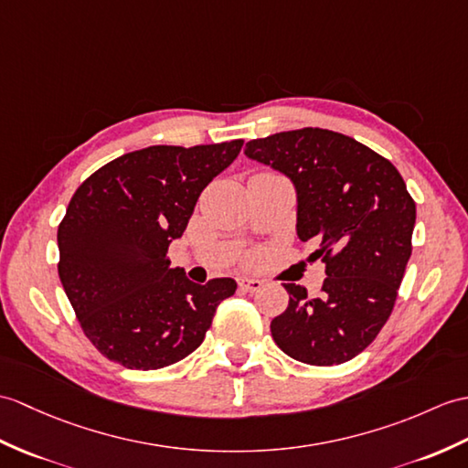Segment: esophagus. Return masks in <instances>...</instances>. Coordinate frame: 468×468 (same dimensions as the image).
<instances>
[{
  "instance_id": "obj_1",
  "label": "esophagus",
  "mask_w": 468,
  "mask_h": 468,
  "mask_svg": "<svg viewBox=\"0 0 468 468\" xmlns=\"http://www.w3.org/2000/svg\"><path fill=\"white\" fill-rule=\"evenodd\" d=\"M239 287H241L247 292H255V291L263 287V281L253 279V277H243V279H239Z\"/></svg>"
}]
</instances>
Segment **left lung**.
<instances>
[{
    "label": "left lung",
    "instance_id": "8db88e82",
    "mask_svg": "<svg viewBox=\"0 0 468 468\" xmlns=\"http://www.w3.org/2000/svg\"><path fill=\"white\" fill-rule=\"evenodd\" d=\"M297 189V233L324 263L319 299L285 283L287 309L271 321L279 349L307 365L363 353L393 313L412 251L417 205L397 167L353 137L303 127L245 145Z\"/></svg>",
    "mask_w": 468,
    "mask_h": 468
}]
</instances>
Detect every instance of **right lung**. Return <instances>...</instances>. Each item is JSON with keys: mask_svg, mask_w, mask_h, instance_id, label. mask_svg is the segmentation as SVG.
Instances as JSON below:
<instances>
[{"mask_svg": "<svg viewBox=\"0 0 468 468\" xmlns=\"http://www.w3.org/2000/svg\"><path fill=\"white\" fill-rule=\"evenodd\" d=\"M243 139L154 145L87 177L59 223V279L87 339L125 368L154 371L203 343L229 277L197 285L169 269L201 191L239 155Z\"/></svg>", "mask_w": 468, "mask_h": 468, "instance_id": "1", "label": "right lung"}]
</instances>
